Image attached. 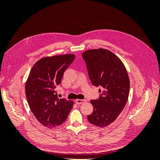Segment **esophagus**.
<instances>
[{
	"label": "esophagus",
	"mask_w": 160,
	"mask_h": 160,
	"mask_svg": "<svg viewBox=\"0 0 160 160\" xmlns=\"http://www.w3.org/2000/svg\"><path fill=\"white\" fill-rule=\"evenodd\" d=\"M85 101H86L85 99H76L75 100V102L77 105H80V104L83 103L85 102Z\"/></svg>",
	"instance_id": "obj_1"
}]
</instances>
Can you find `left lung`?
<instances>
[{"label": "left lung", "mask_w": 160, "mask_h": 160, "mask_svg": "<svg viewBox=\"0 0 160 160\" xmlns=\"http://www.w3.org/2000/svg\"><path fill=\"white\" fill-rule=\"evenodd\" d=\"M91 83L101 87L98 99L91 100L93 113L89 122L96 126H108L118 118L128 99L129 79L126 69L112 52L104 49H91L82 54Z\"/></svg>", "instance_id": "left-lung-1"}]
</instances>
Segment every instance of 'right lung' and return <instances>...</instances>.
Returning a JSON list of instances; mask_svg holds the SVG:
<instances>
[{"label":"right lung","mask_w":160,"mask_h":160,"mask_svg":"<svg viewBox=\"0 0 160 160\" xmlns=\"http://www.w3.org/2000/svg\"><path fill=\"white\" fill-rule=\"evenodd\" d=\"M75 56L72 54L47 57L33 65L25 84L29 108L43 126L55 128L63 123L74 102L59 99L56 88Z\"/></svg>","instance_id":"1"}]
</instances>
